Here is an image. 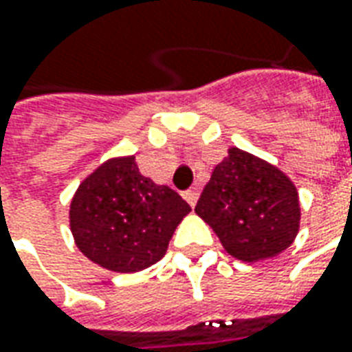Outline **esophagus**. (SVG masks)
I'll use <instances>...</instances> for the list:
<instances>
[{
	"label": "esophagus",
	"mask_w": 352,
	"mask_h": 352,
	"mask_svg": "<svg viewBox=\"0 0 352 352\" xmlns=\"http://www.w3.org/2000/svg\"><path fill=\"white\" fill-rule=\"evenodd\" d=\"M183 196H184V200L188 201V204H190V206L194 208V206H196V201H198V196H200V192H198L196 188H190V190H186Z\"/></svg>",
	"instance_id": "34e87169"
}]
</instances>
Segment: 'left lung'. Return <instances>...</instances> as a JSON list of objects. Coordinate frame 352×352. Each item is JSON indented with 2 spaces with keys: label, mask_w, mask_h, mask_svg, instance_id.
<instances>
[{
  "label": "left lung",
  "mask_w": 352,
  "mask_h": 352,
  "mask_svg": "<svg viewBox=\"0 0 352 352\" xmlns=\"http://www.w3.org/2000/svg\"><path fill=\"white\" fill-rule=\"evenodd\" d=\"M194 211L240 261H261L284 252L299 228L294 183L280 169L230 148L211 173Z\"/></svg>",
  "instance_id": "1"
}]
</instances>
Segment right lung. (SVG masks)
Instances as JSON below:
<instances>
[{
    "label": "right lung",
    "instance_id": "right-lung-1",
    "mask_svg": "<svg viewBox=\"0 0 352 352\" xmlns=\"http://www.w3.org/2000/svg\"><path fill=\"white\" fill-rule=\"evenodd\" d=\"M190 206L169 186L141 175L135 156L110 160L78 188L70 227L85 257L114 272L158 263Z\"/></svg>",
    "mask_w": 352,
    "mask_h": 352
}]
</instances>
